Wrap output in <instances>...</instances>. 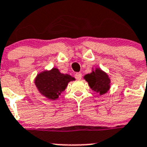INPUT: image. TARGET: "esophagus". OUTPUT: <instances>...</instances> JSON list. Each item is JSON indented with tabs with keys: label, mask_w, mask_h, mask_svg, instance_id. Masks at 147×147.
<instances>
[{
	"label": "esophagus",
	"mask_w": 147,
	"mask_h": 147,
	"mask_svg": "<svg viewBox=\"0 0 147 147\" xmlns=\"http://www.w3.org/2000/svg\"><path fill=\"white\" fill-rule=\"evenodd\" d=\"M75 78L77 79V80H80L82 78V74L80 73V72H78V73H76L75 75Z\"/></svg>",
	"instance_id": "1"
}]
</instances>
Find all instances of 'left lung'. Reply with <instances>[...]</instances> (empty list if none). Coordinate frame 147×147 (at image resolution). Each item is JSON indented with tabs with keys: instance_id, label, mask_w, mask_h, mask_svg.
I'll return each mask as SVG.
<instances>
[{
	"instance_id": "obj_1",
	"label": "left lung",
	"mask_w": 147,
	"mask_h": 147,
	"mask_svg": "<svg viewBox=\"0 0 147 147\" xmlns=\"http://www.w3.org/2000/svg\"><path fill=\"white\" fill-rule=\"evenodd\" d=\"M88 82V86L92 91L99 93L100 95L105 94L111 88V79L106 72L101 69L96 68L90 74L83 77Z\"/></svg>"
}]
</instances>
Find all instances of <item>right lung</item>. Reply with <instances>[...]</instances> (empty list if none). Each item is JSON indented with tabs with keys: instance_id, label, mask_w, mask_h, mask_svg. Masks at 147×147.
<instances>
[{
	"instance_id": "right-lung-1",
	"label": "right lung",
	"mask_w": 147,
	"mask_h": 147,
	"mask_svg": "<svg viewBox=\"0 0 147 147\" xmlns=\"http://www.w3.org/2000/svg\"><path fill=\"white\" fill-rule=\"evenodd\" d=\"M75 80L71 75L61 73L59 69L53 67L51 70H44L38 74L34 83L42 95L49 100H55L66 89L68 83Z\"/></svg>"
}]
</instances>
